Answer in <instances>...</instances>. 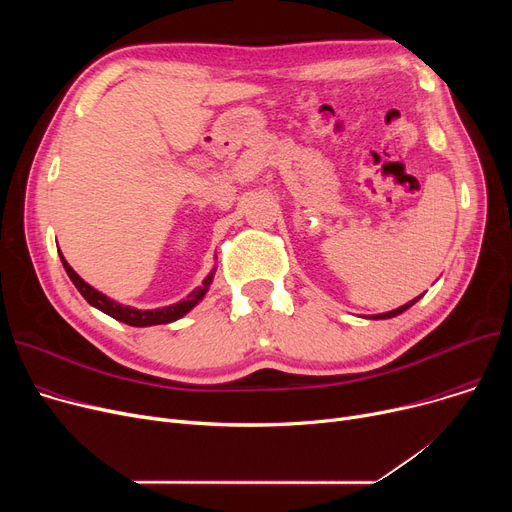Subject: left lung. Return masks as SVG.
<instances>
[{
    "instance_id": "1",
    "label": "left lung",
    "mask_w": 512,
    "mask_h": 512,
    "mask_svg": "<svg viewBox=\"0 0 512 512\" xmlns=\"http://www.w3.org/2000/svg\"><path fill=\"white\" fill-rule=\"evenodd\" d=\"M417 301H419V297H417V299H413V301H409L407 305L398 307V309H392V311H386V313H380V315H371L369 319H390V317H396V315H400V313H405L409 307H413Z\"/></svg>"
}]
</instances>
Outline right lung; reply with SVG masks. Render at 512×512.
Listing matches in <instances>:
<instances>
[{"instance_id": "1", "label": "right lung", "mask_w": 512, "mask_h": 512, "mask_svg": "<svg viewBox=\"0 0 512 512\" xmlns=\"http://www.w3.org/2000/svg\"><path fill=\"white\" fill-rule=\"evenodd\" d=\"M60 259H62V265H64L66 274L70 276L72 284L76 286V290H78L80 294H83L85 301H87L91 307H95V309L103 311L105 315H110V317L122 321V324L134 326V328L172 324V321L184 317L188 311H193V309L203 301V297H205L209 286H211V282H213L215 270H218V267H213V270H211V272L205 276V280L201 282V286H197L191 294H188L186 299H182V301H178V303H174V305L159 307V309H137V307H130V305H122V303H118V301L107 297V294L99 292L97 288H93L89 282H85L83 278H80V276L72 270L70 263L64 259L62 253H60Z\"/></svg>"}]
</instances>
